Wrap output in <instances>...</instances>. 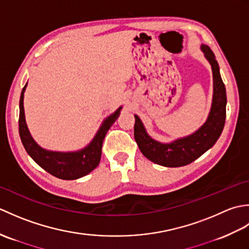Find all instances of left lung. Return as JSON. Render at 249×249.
I'll return each instance as SVG.
<instances>
[{
	"label": "left lung",
	"instance_id": "left-lung-1",
	"mask_svg": "<svg viewBox=\"0 0 249 249\" xmlns=\"http://www.w3.org/2000/svg\"><path fill=\"white\" fill-rule=\"evenodd\" d=\"M201 50L212 67L213 100L208 119L198 130L170 143H161L147 135L139 116L135 115L134 136L137 144L142 154L157 165L165 167L186 166L211 149L223 133L226 120V88L213 51L206 45H201Z\"/></svg>",
	"mask_w": 249,
	"mask_h": 249
}]
</instances>
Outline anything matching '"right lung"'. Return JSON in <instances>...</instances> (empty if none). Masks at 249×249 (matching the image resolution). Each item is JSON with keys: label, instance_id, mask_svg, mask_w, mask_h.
Segmentation results:
<instances>
[{"label": "right lung", "instance_id": "right-lung-1", "mask_svg": "<svg viewBox=\"0 0 249 249\" xmlns=\"http://www.w3.org/2000/svg\"><path fill=\"white\" fill-rule=\"evenodd\" d=\"M28 83L22 89L19 102V135L25 151L37 165L55 178L62 179H77L87 176L98 166L102 156V147L105 136L119 118L122 107L106 119L93 140L75 152H55L45 150L36 143L31 136L25 122L23 96Z\"/></svg>", "mask_w": 249, "mask_h": 249}]
</instances>
